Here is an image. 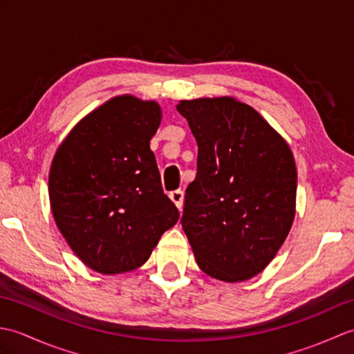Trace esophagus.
<instances>
[{"instance_id": "obj_1", "label": "esophagus", "mask_w": 354, "mask_h": 354, "mask_svg": "<svg viewBox=\"0 0 354 354\" xmlns=\"http://www.w3.org/2000/svg\"><path fill=\"white\" fill-rule=\"evenodd\" d=\"M170 199L175 202V205L181 209L183 208V204H184V192L183 190H173L170 192Z\"/></svg>"}]
</instances>
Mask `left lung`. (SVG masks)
Segmentation results:
<instances>
[{"instance_id":"left-lung-1","label":"left lung","mask_w":354,"mask_h":354,"mask_svg":"<svg viewBox=\"0 0 354 354\" xmlns=\"http://www.w3.org/2000/svg\"><path fill=\"white\" fill-rule=\"evenodd\" d=\"M198 142L181 225L199 268L222 281L265 269L295 216L297 167L286 141L231 97L176 104Z\"/></svg>"}]
</instances>
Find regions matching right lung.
Instances as JSON below:
<instances>
[{
    "label": "right lung",
    "instance_id": "1",
    "mask_svg": "<svg viewBox=\"0 0 354 354\" xmlns=\"http://www.w3.org/2000/svg\"><path fill=\"white\" fill-rule=\"evenodd\" d=\"M160 122L158 103L115 97L77 123L53 160L48 193L56 225L97 272L140 268L179 219L149 146Z\"/></svg>",
    "mask_w": 354,
    "mask_h": 354
}]
</instances>
